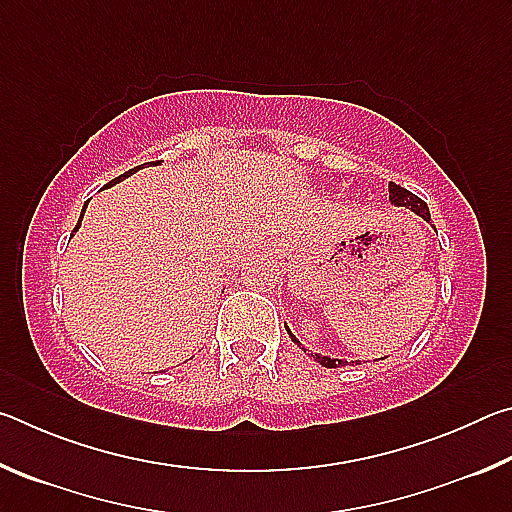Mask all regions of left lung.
Returning a JSON list of instances; mask_svg holds the SVG:
<instances>
[{
    "mask_svg": "<svg viewBox=\"0 0 512 512\" xmlns=\"http://www.w3.org/2000/svg\"><path fill=\"white\" fill-rule=\"evenodd\" d=\"M388 198H391L393 205H397V207H409L411 212L422 216L424 221H431V214H429L427 203H424L422 198H418L415 194H411L409 189H404V187H400V185L391 183V185H388ZM287 332H289V336H291V341L296 343V345H300V348H302V343L296 339V334H291L289 327H287ZM302 350H305V348H302ZM311 357H316V361L320 363V366H325V368H341V366H354V363H359V361L329 359V357H323V354H311Z\"/></svg>",
    "mask_w": 512,
    "mask_h": 512,
    "instance_id": "8db88e82",
    "label": "left lung"
}]
</instances>
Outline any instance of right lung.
<instances>
[{"label":"right lung","instance_id":"add662e5","mask_svg":"<svg viewBox=\"0 0 512 512\" xmlns=\"http://www.w3.org/2000/svg\"><path fill=\"white\" fill-rule=\"evenodd\" d=\"M140 169H142V164H140V167H135V169H131V171L121 173V176H119V178H115V180H110V183H108L106 187H112V185H117V183H121V180H124V178H128V176H133V173H135V171H140ZM85 207H88V203H85V205H83V212H85ZM83 212H81V219H79V223H76V228H74V232L81 228V221H83Z\"/></svg>","mask_w":512,"mask_h":512}]
</instances>
